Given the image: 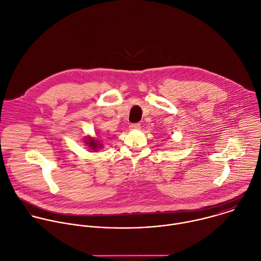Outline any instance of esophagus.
I'll return each mask as SVG.
<instances>
[{
  "label": "esophagus",
  "mask_w": 261,
  "mask_h": 261,
  "mask_svg": "<svg viewBox=\"0 0 261 261\" xmlns=\"http://www.w3.org/2000/svg\"><path fill=\"white\" fill-rule=\"evenodd\" d=\"M140 128H141V124L140 123H132L129 125V129H132V130H138Z\"/></svg>",
  "instance_id": "34e87169"
}]
</instances>
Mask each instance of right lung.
I'll return each instance as SVG.
<instances>
[{"mask_svg": "<svg viewBox=\"0 0 261 261\" xmlns=\"http://www.w3.org/2000/svg\"><path fill=\"white\" fill-rule=\"evenodd\" d=\"M84 143H85L86 146H88V148H89V150H91V152H97V151L103 149V147H104L100 140L95 139L91 136L85 137Z\"/></svg>", "mask_w": 261, "mask_h": 261, "instance_id": "add662e5", "label": "right lung"}]
</instances>
